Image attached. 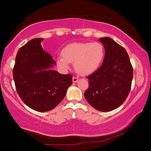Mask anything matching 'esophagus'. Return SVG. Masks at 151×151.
I'll list each match as a JSON object with an SVG mask.
<instances>
[{
    "label": "esophagus",
    "mask_w": 151,
    "mask_h": 151,
    "mask_svg": "<svg viewBox=\"0 0 151 151\" xmlns=\"http://www.w3.org/2000/svg\"><path fill=\"white\" fill-rule=\"evenodd\" d=\"M72 80H73V83H77V82L79 80V78L77 77H73Z\"/></svg>",
    "instance_id": "1"
}]
</instances>
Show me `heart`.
Returning a JSON list of instances; mask_svg holds the SVG:
<instances>
[{
	"mask_svg": "<svg viewBox=\"0 0 151 151\" xmlns=\"http://www.w3.org/2000/svg\"><path fill=\"white\" fill-rule=\"evenodd\" d=\"M105 55L104 45L99 42H80L68 45L62 50V55L56 58V65L61 71L69 68L70 62L80 74L88 75L96 71Z\"/></svg>",
	"mask_w": 151,
	"mask_h": 151,
	"instance_id": "b5f03b06",
	"label": "heart"
}]
</instances>
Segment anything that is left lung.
I'll return each mask as SVG.
<instances>
[{
  "label": "left lung",
  "instance_id": "left-lung-1",
  "mask_svg": "<svg viewBox=\"0 0 151 151\" xmlns=\"http://www.w3.org/2000/svg\"><path fill=\"white\" fill-rule=\"evenodd\" d=\"M105 55L101 66L87 77L85 99L96 109L109 112L119 107L129 96L133 68L126 50L109 37L100 38Z\"/></svg>",
  "mask_w": 151,
  "mask_h": 151
}]
</instances>
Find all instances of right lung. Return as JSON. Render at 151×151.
<instances>
[{
    "mask_svg": "<svg viewBox=\"0 0 151 151\" xmlns=\"http://www.w3.org/2000/svg\"><path fill=\"white\" fill-rule=\"evenodd\" d=\"M43 39H33L19 48L15 58L13 78L24 103L38 112L54 109L61 102L72 84L71 74L53 70L56 63L41 45Z\"/></svg>",
    "mask_w": 151,
    "mask_h": 151,
    "instance_id": "1",
    "label": "right lung"
}]
</instances>
